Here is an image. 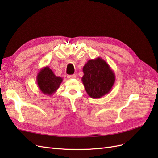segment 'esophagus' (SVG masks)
<instances>
[{
	"mask_svg": "<svg viewBox=\"0 0 158 158\" xmlns=\"http://www.w3.org/2000/svg\"><path fill=\"white\" fill-rule=\"evenodd\" d=\"M68 78L69 79H73V78H76V74H73V75H68Z\"/></svg>",
	"mask_w": 158,
	"mask_h": 158,
	"instance_id": "esophagus-1",
	"label": "esophagus"
}]
</instances>
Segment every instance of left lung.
<instances>
[{
	"label": "left lung",
	"instance_id": "left-lung-1",
	"mask_svg": "<svg viewBox=\"0 0 158 158\" xmlns=\"http://www.w3.org/2000/svg\"><path fill=\"white\" fill-rule=\"evenodd\" d=\"M82 83L89 97L98 99L111 92L115 74L101 57L88 60L83 67Z\"/></svg>",
	"mask_w": 158,
	"mask_h": 158
}]
</instances>
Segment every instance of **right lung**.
<instances>
[{
    "label": "right lung",
    "instance_id": "add662e5",
    "mask_svg": "<svg viewBox=\"0 0 158 158\" xmlns=\"http://www.w3.org/2000/svg\"><path fill=\"white\" fill-rule=\"evenodd\" d=\"M36 79L37 85L41 92L49 96H51L56 92L63 82V78L60 76H56L47 66L40 70Z\"/></svg>",
    "mask_w": 158,
    "mask_h": 158
}]
</instances>
